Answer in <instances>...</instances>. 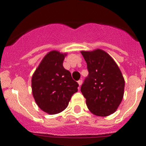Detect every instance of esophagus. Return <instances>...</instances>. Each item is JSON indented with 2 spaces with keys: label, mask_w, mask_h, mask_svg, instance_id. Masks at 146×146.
Instances as JSON below:
<instances>
[{
  "label": "esophagus",
  "mask_w": 146,
  "mask_h": 146,
  "mask_svg": "<svg viewBox=\"0 0 146 146\" xmlns=\"http://www.w3.org/2000/svg\"><path fill=\"white\" fill-rule=\"evenodd\" d=\"M78 82V84H79V86H80V87L81 85H82V80H80L78 81V82Z\"/></svg>",
  "instance_id": "34e87169"
}]
</instances>
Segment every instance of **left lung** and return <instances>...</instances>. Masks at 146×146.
Segmentation results:
<instances>
[{
    "instance_id": "8db88e82",
    "label": "left lung",
    "mask_w": 146,
    "mask_h": 146,
    "mask_svg": "<svg viewBox=\"0 0 146 146\" xmlns=\"http://www.w3.org/2000/svg\"><path fill=\"white\" fill-rule=\"evenodd\" d=\"M81 53L88 70L80 89L88 108L97 116H108L116 111L123 99L124 78L113 58L104 50Z\"/></svg>"
}]
</instances>
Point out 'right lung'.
I'll list each match as a JSON object with an SVG mask.
<instances>
[{
    "label": "right lung",
    "mask_w": 146,
    "mask_h": 146,
    "mask_svg": "<svg viewBox=\"0 0 146 146\" xmlns=\"http://www.w3.org/2000/svg\"><path fill=\"white\" fill-rule=\"evenodd\" d=\"M67 53L52 50L45 55L31 79L32 94L40 109L50 115L66 109L72 96L78 91V83L72 79L63 62Z\"/></svg>",
    "instance_id": "obj_1"
}]
</instances>
